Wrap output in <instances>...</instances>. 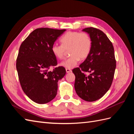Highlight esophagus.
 Instances as JSON below:
<instances>
[{
	"label": "esophagus",
	"mask_w": 134,
	"mask_h": 134,
	"mask_svg": "<svg viewBox=\"0 0 134 134\" xmlns=\"http://www.w3.org/2000/svg\"><path fill=\"white\" fill-rule=\"evenodd\" d=\"M66 72H70L71 71V70L70 69L66 68Z\"/></svg>",
	"instance_id": "esophagus-1"
}]
</instances>
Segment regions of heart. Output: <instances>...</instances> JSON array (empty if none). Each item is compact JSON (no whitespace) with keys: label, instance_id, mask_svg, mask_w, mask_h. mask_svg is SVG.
<instances>
[{"label":"heart","instance_id":"heart-1","mask_svg":"<svg viewBox=\"0 0 134 134\" xmlns=\"http://www.w3.org/2000/svg\"><path fill=\"white\" fill-rule=\"evenodd\" d=\"M62 44H54L51 46V52L55 57L62 60L66 50L70 56L61 63L60 65L71 69L78 64L80 60L88 58L92 49V40L86 32L69 31L60 38Z\"/></svg>","mask_w":134,"mask_h":134}]
</instances>
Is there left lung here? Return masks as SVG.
<instances>
[{
    "mask_svg": "<svg viewBox=\"0 0 134 134\" xmlns=\"http://www.w3.org/2000/svg\"><path fill=\"white\" fill-rule=\"evenodd\" d=\"M83 31L90 36L92 49L79 67L72 70L75 76L74 87L81 98L93 102L102 98L110 88L116 62L113 44L103 32L93 27L86 28Z\"/></svg>",
    "mask_w": 134,
    "mask_h": 134,
    "instance_id": "left-lung-1",
    "label": "left lung"
}]
</instances>
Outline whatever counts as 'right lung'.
I'll use <instances>...</instances> for the list:
<instances>
[{
	"instance_id": "add662e5",
	"label": "right lung",
	"mask_w": 134,
	"mask_h": 134,
	"mask_svg": "<svg viewBox=\"0 0 134 134\" xmlns=\"http://www.w3.org/2000/svg\"><path fill=\"white\" fill-rule=\"evenodd\" d=\"M66 30L40 28L32 32L19 47L16 68L22 90L34 102L44 104L56 96L58 82L66 74L58 62L51 46ZM53 69L50 71L49 69Z\"/></svg>"
}]
</instances>
